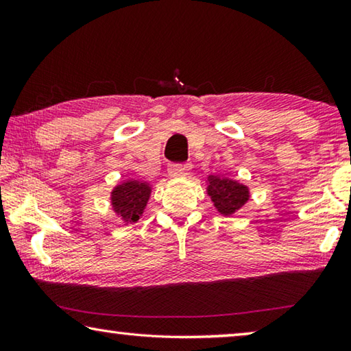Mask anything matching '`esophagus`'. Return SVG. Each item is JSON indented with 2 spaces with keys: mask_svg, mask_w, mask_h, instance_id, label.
Wrapping results in <instances>:
<instances>
[{
  "mask_svg": "<svg viewBox=\"0 0 351 351\" xmlns=\"http://www.w3.org/2000/svg\"><path fill=\"white\" fill-rule=\"evenodd\" d=\"M189 167L187 165H182V164H170L169 165V175L171 178H181V176H186L189 173Z\"/></svg>",
  "mask_w": 351,
  "mask_h": 351,
  "instance_id": "34e87169",
  "label": "esophagus"
}]
</instances>
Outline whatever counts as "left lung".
Listing matches in <instances>:
<instances>
[{
	"instance_id": "1",
	"label": "left lung",
	"mask_w": 351,
	"mask_h": 351,
	"mask_svg": "<svg viewBox=\"0 0 351 351\" xmlns=\"http://www.w3.org/2000/svg\"><path fill=\"white\" fill-rule=\"evenodd\" d=\"M207 195H209L213 207L223 217H230L245 206L251 193L249 187L235 180L226 176L209 175L207 176Z\"/></svg>"
}]
</instances>
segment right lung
I'll return each mask as SVG.
<instances>
[{
	"label": "right lung",
	"instance_id": "add662e5",
	"mask_svg": "<svg viewBox=\"0 0 351 351\" xmlns=\"http://www.w3.org/2000/svg\"><path fill=\"white\" fill-rule=\"evenodd\" d=\"M152 195V186L145 181L127 180L111 190V207L125 224L136 223L144 213Z\"/></svg>",
	"mask_w": 351,
	"mask_h": 351
}]
</instances>
